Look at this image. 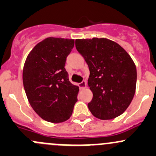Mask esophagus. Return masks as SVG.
I'll return each mask as SVG.
<instances>
[{"label":"esophagus","mask_w":156,"mask_h":156,"mask_svg":"<svg viewBox=\"0 0 156 156\" xmlns=\"http://www.w3.org/2000/svg\"><path fill=\"white\" fill-rule=\"evenodd\" d=\"M78 87H79L80 90H83L87 87V82L86 81H82L81 83H78Z\"/></svg>","instance_id":"obj_1"}]
</instances>
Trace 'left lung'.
<instances>
[{
    "instance_id": "8db88e82",
    "label": "left lung",
    "mask_w": 156,
    "mask_h": 156,
    "mask_svg": "<svg viewBox=\"0 0 156 156\" xmlns=\"http://www.w3.org/2000/svg\"><path fill=\"white\" fill-rule=\"evenodd\" d=\"M75 47L89 67L88 87L93 96L88 108L92 114L100 119L119 117L135 93L133 60L119 44L106 38L78 39Z\"/></svg>"
}]
</instances>
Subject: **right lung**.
I'll return each mask as SVG.
<instances>
[{"instance_id": "obj_1", "label": "right lung", "mask_w": 156, "mask_h": 156, "mask_svg": "<svg viewBox=\"0 0 156 156\" xmlns=\"http://www.w3.org/2000/svg\"><path fill=\"white\" fill-rule=\"evenodd\" d=\"M75 40L48 37L30 51L23 68V84L29 103L50 122L69 119L78 101L79 87L69 81L64 66Z\"/></svg>"}]
</instances>
